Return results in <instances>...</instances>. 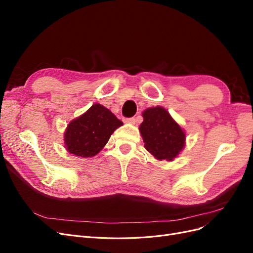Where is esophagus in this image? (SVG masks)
<instances>
[{"label":"esophagus","mask_w":253,"mask_h":253,"mask_svg":"<svg viewBox=\"0 0 253 253\" xmlns=\"http://www.w3.org/2000/svg\"><path fill=\"white\" fill-rule=\"evenodd\" d=\"M125 121H126V122H127V124H132V125H134L135 122H136V119H135L134 117H131V118H126V119H125Z\"/></svg>","instance_id":"1"}]
</instances>
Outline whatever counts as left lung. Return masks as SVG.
I'll list each match as a JSON object with an SVG mask.
<instances>
[{
  "label": "left lung",
  "instance_id": "obj_1",
  "mask_svg": "<svg viewBox=\"0 0 253 253\" xmlns=\"http://www.w3.org/2000/svg\"><path fill=\"white\" fill-rule=\"evenodd\" d=\"M139 126L144 148L158 160L171 162L185 148L186 134L167 110L149 108L142 113Z\"/></svg>",
  "mask_w": 253,
  "mask_h": 253
}]
</instances>
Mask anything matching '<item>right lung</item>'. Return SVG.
<instances>
[{
	"label": "right lung",
	"mask_w": 253,
	"mask_h": 253,
	"mask_svg": "<svg viewBox=\"0 0 253 253\" xmlns=\"http://www.w3.org/2000/svg\"><path fill=\"white\" fill-rule=\"evenodd\" d=\"M122 121L103 105L95 103L70 122L64 133L66 150L79 157H93L100 152Z\"/></svg>",
	"instance_id": "add662e5"
}]
</instances>
